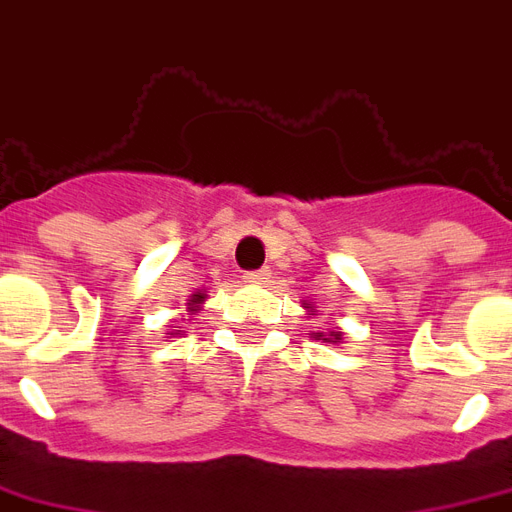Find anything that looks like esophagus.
I'll use <instances>...</instances> for the list:
<instances>
[{
  "label": "esophagus",
  "instance_id": "obj_1",
  "mask_svg": "<svg viewBox=\"0 0 512 512\" xmlns=\"http://www.w3.org/2000/svg\"><path fill=\"white\" fill-rule=\"evenodd\" d=\"M271 279V271L268 268H260V271H249V274H244V282H249V285H260V282H268Z\"/></svg>",
  "mask_w": 512,
  "mask_h": 512
}]
</instances>
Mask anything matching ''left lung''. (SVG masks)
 Wrapping results in <instances>:
<instances>
[{
  "label": "left lung",
  "instance_id": "obj_1",
  "mask_svg": "<svg viewBox=\"0 0 512 512\" xmlns=\"http://www.w3.org/2000/svg\"><path fill=\"white\" fill-rule=\"evenodd\" d=\"M304 309L309 314L317 312V309H314V304H304ZM312 336H314V339H320V342H325V344H339V342H342V331H339V328H328V331H314Z\"/></svg>",
  "mask_w": 512,
  "mask_h": 512
}]
</instances>
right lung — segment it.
I'll list each match as a JSON object with an SVG mask.
<instances>
[{"label":"right lung","mask_w":512,"mask_h":512,"mask_svg":"<svg viewBox=\"0 0 512 512\" xmlns=\"http://www.w3.org/2000/svg\"><path fill=\"white\" fill-rule=\"evenodd\" d=\"M203 301H206V293H203V290H195V293H192L187 298V312L189 314L200 312V306H203ZM170 336H173V331H170Z\"/></svg>","instance_id":"1"}]
</instances>
